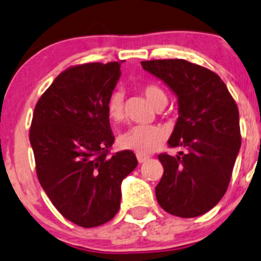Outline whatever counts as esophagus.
Segmentation results:
<instances>
[{
    "label": "esophagus",
    "instance_id": "1",
    "mask_svg": "<svg viewBox=\"0 0 261 261\" xmlns=\"http://www.w3.org/2000/svg\"><path fill=\"white\" fill-rule=\"evenodd\" d=\"M136 157H137V161H139V163H145L146 161L149 160V155L142 154V153H137Z\"/></svg>",
    "mask_w": 261,
    "mask_h": 261
}]
</instances>
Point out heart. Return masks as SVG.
<instances>
[{"instance_id":"heart-1","label":"heart","mask_w":261,"mask_h":261,"mask_svg":"<svg viewBox=\"0 0 261 261\" xmlns=\"http://www.w3.org/2000/svg\"><path fill=\"white\" fill-rule=\"evenodd\" d=\"M143 93L152 106L157 108L167 101V95L158 86L148 85L143 87ZM107 113L110 120L118 122L124 118V94L121 92H114L108 99ZM163 128L155 125H136L121 133L118 137V145L122 149L135 151L137 153H151L163 141Z\"/></svg>"}]
</instances>
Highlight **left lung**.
I'll return each mask as SVG.
<instances>
[{
	"mask_svg": "<svg viewBox=\"0 0 261 261\" xmlns=\"http://www.w3.org/2000/svg\"><path fill=\"white\" fill-rule=\"evenodd\" d=\"M141 65L178 98L179 116L168 145L185 148L176 155H158L164 173L155 187L157 201L174 216H201L228 188L242 142L238 108L223 81L208 68L181 59Z\"/></svg>",
	"mask_w": 261,
	"mask_h": 261,
	"instance_id": "obj_1",
	"label": "left lung"
}]
</instances>
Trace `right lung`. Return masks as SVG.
Segmentation results:
<instances>
[{"instance_id":"add662e5","label":"right lung","mask_w":261,"mask_h":261,"mask_svg":"<svg viewBox=\"0 0 261 261\" xmlns=\"http://www.w3.org/2000/svg\"><path fill=\"white\" fill-rule=\"evenodd\" d=\"M120 64H85L56 77L35 106L29 133L41 188L77 226L107 223L120 207L121 182L137 167L133 151L108 155L114 143L107 104Z\"/></svg>"}]
</instances>
